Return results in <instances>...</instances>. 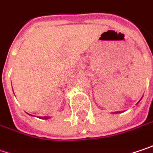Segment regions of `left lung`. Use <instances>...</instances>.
Masks as SVG:
<instances>
[{
	"label": "left lung",
	"instance_id": "8db88e82",
	"mask_svg": "<svg viewBox=\"0 0 153 153\" xmlns=\"http://www.w3.org/2000/svg\"><path fill=\"white\" fill-rule=\"evenodd\" d=\"M116 113H120V112H116Z\"/></svg>",
	"mask_w": 153,
	"mask_h": 153
}]
</instances>
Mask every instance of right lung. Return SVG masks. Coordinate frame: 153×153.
Here are the masks:
<instances>
[{"mask_svg": "<svg viewBox=\"0 0 153 153\" xmlns=\"http://www.w3.org/2000/svg\"><path fill=\"white\" fill-rule=\"evenodd\" d=\"M30 115H31V114H30ZM39 118H40V119H45V120H46V119H48L49 117H47V116H45V117H39Z\"/></svg>", "mask_w": 153, "mask_h": 153, "instance_id": "obj_1", "label": "right lung"}]
</instances>
